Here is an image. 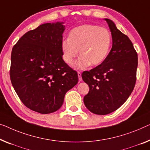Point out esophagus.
<instances>
[{"mask_svg": "<svg viewBox=\"0 0 150 150\" xmlns=\"http://www.w3.org/2000/svg\"><path fill=\"white\" fill-rule=\"evenodd\" d=\"M77 75H78V77H79V81H81V80H82V78H81V73L80 72V71H78V72H77Z\"/></svg>", "mask_w": 150, "mask_h": 150, "instance_id": "1", "label": "esophagus"}]
</instances>
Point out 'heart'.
<instances>
[{"mask_svg": "<svg viewBox=\"0 0 150 150\" xmlns=\"http://www.w3.org/2000/svg\"><path fill=\"white\" fill-rule=\"evenodd\" d=\"M111 34L107 29L95 25H83L73 29L68 40L61 43L63 61L71 65L79 51L80 57L75 67L84 69L90 64L96 67L102 64L110 50Z\"/></svg>", "mask_w": 150, "mask_h": 150, "instance_id": "obj_1", "label": "heart"}]
</instances>
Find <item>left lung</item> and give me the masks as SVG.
<instances>
[{
	"mask_svg": "<svg viewBox=\"0 0 150 150\" xmlns=\"http://www.w3.org/2000/svg\"><path fill=\"white\" fill-rule=\"evenodd\" d=\"M105 20L111 31L112 49L102 64L81 75L89 87L83 98L85 106L100 115L117 110L128 99L136 83L138 64L137 53L130 39L112 21Z\"/></svg>",
	"mask_w": 150,
	"mask_h": 150,
	"instance_id": "obj_1",
	"label": "left lung"
}]
</instances>
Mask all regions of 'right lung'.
Returning a JSON list of instances; mask_svg holds the SVG:
<instances>
[{
  "instance_id": "add662e5",
  "label": "right lung",
  "mask_w": 150,
  "mask_h": 150,
  "mask_svg": "<svg viewBox=\"0 0 150 150\" xmlns=\"http://www.w3.org/2000/svg\"><path fill=\"white\" fill-rule=\"evenodd\" d=\"M62 23H44L25 33L12 49L10 78L26 107L41 114L61 108L78 75L63 61Z\"/></svg>"
}]
</instances>
